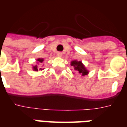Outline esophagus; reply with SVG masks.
I'll return each instance as SVG.
<instances>
[{
	"label": "esophagus",
	"mask_w": 127,
	"mask_h": 127,
	"mask_svg": "<svg viewBox=\"0 0 127 127\" xmlns=\"http://www.w3.org/2000/svg\"><path fill=\"white\" fill-rule=\"evenodd\" d=\"M57 56H58V58H61L62 56V52H58L57 53Z\"/></svg>",
	"instance_id": "34e87169"
}]
</instances>
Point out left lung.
I'll use <instances>...</instances> for the list:
<instances>
[{
	"label": "left lung",
	"instance_id": "left-lung-1",
	"mask_svg": "<svg viewBox=\"0 0 127 127\" xmlns=\"http://www.w3.org/2000/svg\"><path fill=\"white\" fill-rule=\"evenodd\" d=\"M71 66L74 67V69L76 70L78 73L80 74L81 76H84L88 75L89 73V71L86 68L85 65L83 64L81 61H77V60H73L71 61L70 64Z\"/></svg>",
	"mask_w": 127,
	"mask_h": 127
}]
</instances>
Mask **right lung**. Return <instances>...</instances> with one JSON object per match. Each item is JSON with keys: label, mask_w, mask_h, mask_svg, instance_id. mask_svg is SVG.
Segmentation results:
<instances>
[{"label": "right lung", "mask_w": 127, "mask_h": 127, "mask_svg": "<svg viewBox=\"0 0 127 127\" xmlns=\"http://www.w3.org/2000/svg\"><path fill=\"white\" fill-rule=\"evenodd\" d=\"M36 61H37V64H39L43 62L44 61V60H43V58H38V59H37ZM38 64L35 65H33V67H32L33 71H37L38 70H42V69H42V68H41V67H39V66L38 65Z\"/></svg>", "instance_id": "right-lung-1"}]
</instances>
